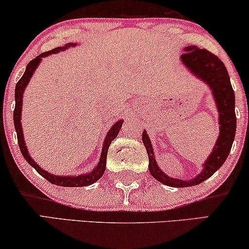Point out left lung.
I'll list each match as a JSON object with an SVG mask.
<instances>
[{
	"mask_svg": "<svg viewBox=\"0 0 249 249\" xmlns=\"http://www.w3.org/2000/svg\"><path fill=\"white\" fill-rule=\"evenodd\" d=\"M183 51L184 53L180 56V63L192 75L205 83L212 91L218 113L219 134L212 153L202 163L201 173H199L193 178L184 180L168 176L158 166L150 137L146 130L143 131L142 140L148 156V169L151 175L160 183L173 188H188V186L198 185L214 175V173L221 168L230 153L232 143L234 141L235 128H237L234 92L223 61L208 50L199 49L196 46L185 47Z\"/></svg>",
	"mask_w": 249,
	"mask_h": 249,
	"instance_id": "left-lung-1",
	"label": "left lung"
}]
</instances>
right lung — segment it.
Listing matches in <instances>:
<instances>
[{
	"mask_svg": "<svg viewBox=\"0 0 249 249\" xmlns=\"http://www.w3.org/2000/svg\"><path fill=\"white\" fill-rule=\"evenodd\" d=\"M75 46L76 43H72V42H70V43H66L64 47L54 48V49L47 51V53H41L40 56L34 58L33 60H31L30 63L27 64V66H26V70L24 72V75L21 76V79L19 80L17 85H16V89H15L16 106L14 111V122H15L16 132H17L18 144H19V147H20L22 156H24L26 161H27V162L30 163L42 177H44V178L49 180L50 183L56 184V185H59V186H67V188H81V186H88L90 184H93L101 178L103 174L105 172L106 157H107V151H108L109 145H111L112 141L118 136L119 131H120V129L122 127V124H124V120L121 119V120H118L115 124H113L112 127L109 128L107 134H106L104 143H103L102 152H101V157H99L98 163H97V166L93 168L92 170H90V172L86 174H81V175H67V176L53 175V174L47 172V170H44L43 168H41L33 159H32V157L30 156V152H28L27 150V146H26L24 131H22V125H21L22 97H24V91L26 87H27L28 83H30L34 72L36 71L37 66L40 65L42 58L50 56V54L53 53H60V51H65L67 49H70V48H73Z\"/></svg>",
	"mask_w": 249,
	"mask_h": 249,
	"instance_id": "obj_1",
	"label": "right lung"
}]
</instances>
